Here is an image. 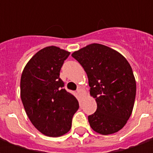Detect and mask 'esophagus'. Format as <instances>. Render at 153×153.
<instances>
[{"instance_id":"obj_1","label":"esophagus","mask_w":153,"mask_h":153,"mask_svg":"<svg viewBox=\"0 0 153 153\" xmlns=\"http://www.w3.org/2000/svg\"><path fill=\"white\" fill-rule=\"evenodd\" d=\"M77 92H78V93L79 94L80 96H84L85 95V91L83 88H79V89L77 90Z\"/></svg>"}]
</instances>
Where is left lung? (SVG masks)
Returning a JSON list of instances; mask_svg holds the SVG:
<instances>
[{"mask_svg":"<svg viewBox=\"0 0 153 153\" xmlns=\"http://www.w3.org/2000/svg\"><path fill=\"white\" fill-rule=\"evenodd\" d=\"M85 70L90 95L97 102L96 112L88 116L91 128L98 134L120 130L133 111L136 81L128 60L118 51L98 43L72 53Z\"/></svg>","mask_w":153,"mask_h":153,"instance_id":"1","label":"left lung"}]
</instances>
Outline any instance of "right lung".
I'll return each instance as SVG.
<instances>
[{"label": "right lung", "instance_id": "1", "mask_svg": "<svg viewBox=\"0 0 153 153\" xmlns=\"http://www.w3.org/2000/svg\"><path fill=\"white\" fill-rule=\"evenodd\" d=\"M70 52L51 46L29 60L22 72L20 97L26 114L42 134L59 137L71 128L79 109L75 97L64 88L60 71Z\"/></svg>", "mask_w": 153, "mask_h": 153}]
</instances>
